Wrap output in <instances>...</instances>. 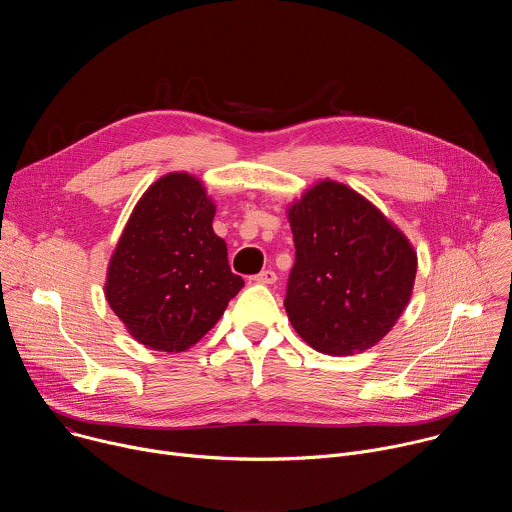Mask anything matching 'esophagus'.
<instances>
[{
    "label": "esophagus",
    "mask_w": 512,
    "mask_h": 512,
    "mask_svg": "<svg viewBox=\"0 0 512 512\" xmlns=\"http://www.w3.org/2000/svg\"><path fill=\"white\" fill-rule=\"evenodd\" d=\"M251 279H253L255 283H263V285H269V283H275V281H277V273H275V271H271V269H265V271H261V273L253 275Z\"/></svg>",
    "instance_id": "1"
}]
</instances>
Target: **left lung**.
<instances>
[{
    "label": "left lung",
    "instance_id": "obj_1",
    "mask_svg": "<svg viewBox=\"0 0 512 512\" xmlns=\"http://www.w3.org/2000/svg\"><path fill=\"white\" fill-rule=\"evenodd\" d=\"M296 263L285 312L318 352L348 356L375 346L409 304L417 253L364 196L322 180L287 206Z\"/></svg>",
    "mask_w": 512,
    "mask_h": 512
}]
</instances>
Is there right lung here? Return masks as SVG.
Masks as SVG:
<instances>
[{
	"instance_id": "obj_1",
	"label": "right lung",
	"mask_w": 512,
	"mask_h": 512,
	"mask_svg": "<svg viewBox=\"0 0 512 512\" xmlns=\"http://www.w3.org/2000/svg\"><path fill=\"white\" fill-rule=\"evenodd\" d=\"M216 206L196 176L170 172L135 204L111 255L105 298L143 346L182 352L245 285L212 231Z\"/></svg>"
}]
</instances>
